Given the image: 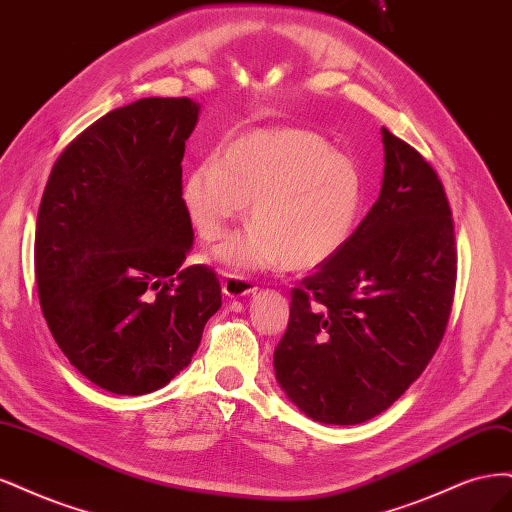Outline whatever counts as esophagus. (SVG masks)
<instances>
[{"instance_id":"34e87169","label":"esophagus","mask_w":512,"mask_h":512,"mask_svg":"<svg viewBox=\"0 0 512 512\" xmlns=\"http://www.w3.org/2000/svg\"><path fill=\"white\" fill-rule=\"evenodd\" d=\"M221 287L227 298H244V295H251L257 291V285L253 280L242 274H225Z\"/></svg>"}]
</instances>
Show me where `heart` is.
<instances>
[{
    "instance_id": "heart-1",
    "label": "heart",
    "mask_w": 512,
    "mask_h": 512,
    "mask_svg": "<svg viewBox=\"0 0 512 512\" xmlns=\"http://www.w3.org/2000/svg\"><path fill=\"white\" fill-rule=\"evenodd\" d=\"M364 202L357 163L302 129L246 131L183 183L185 212L204 242L221 240L251 204L253 227L217 251L236 272L323 266L351 240Z\"/></svg>"
}]
</instances>
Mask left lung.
<instances>
[{"label": "left lung", "mask_w": 512, "mask_h": 512, "mask_svg": "<svg viewBox=\"0 0 512 512\" xmlns=\"http://www.w3.org/2000/svg\"><path fill=\"white\" fill-rule=\"evenodd\" d=\"M381 195L344 249L291 291L276 381L306 417L364 423L430 364L447 329L457 253L451 206L421 153L381 129Z\"/></svg>", "instance_id": "1"}]
</instances>
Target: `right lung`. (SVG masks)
<instances>
[{
    "label": "right lung",
    "instance_id": "1",
    "mask_svg": "<svg viewBox=\"0 0 512 512\" xmlns=\"http://www.w3.org/2000/svg\"><path fill=\"white\" fill-rule=\"evenodd\" d=\"M197 114L189 97L108 112L65 146L42 195V315L70 364L110 393L168 385L221 308L217 274L180 268L193 246L180 161Z\"/></svg>",
    "mask_w": 512,
    "mask_h": 512
}]
</instances>
